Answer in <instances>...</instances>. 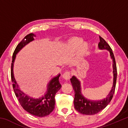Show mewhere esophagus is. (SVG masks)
<instances>
[{"mask_svg": "<svg viewBox=\"0 0 128 128\" xmlns=\"http://www.w3.org/2000/svg\"><path fill=\"white\" fill-rule=\"evenodd\" d=\"M62 77L65 80H69L70 79V72H65L63 74H62Z\"/></svg>", "mask_w": 128, "mask_h": 128, "instance_id": "esophagus-1", "label": "esophagus"}]
</instances>
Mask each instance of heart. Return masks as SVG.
I'll return each mask as SVG.
<instances>
[{
    "label": "heart",
    "instance_id": "1",
    "mask_svg": "<svg viewBox=\"0 0 128 128\" xmlns=\"http://www.w3.org/2000/svg\"><path fill=\"white\" fill-rule=\"evenodd\" d=\"M82 40L80 38H73L69 41L67 44L68 49L72 51H75L77 49V52L80 56H84L87 51L88 44L86 42H82Z\"/></svg>",
    "mask_w": 128,
    "mask_h": 128
}]
</instances>
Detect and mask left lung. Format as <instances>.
<instances>
[{"instance_id": "obj_1", "label": "left lung", "mask_w": 128, "mask_h": 128, "mask_svg": "<svg viewBox=\"0 0 128 128\" xmlns=\"http://www.w3.org/2000/svg\"><path fill=\"white\" fill-rule=\"evenodd\" d=\"M99 39H100V42L98 43V48L101 50H107L109 51L110 56L112 59L114 74L113 85L107 97L100 100L94 101L88 100L85 98L82 94L81 82L79 80L74 76H72L70 79L73 90L74 91V106L75 109L80 114H87V115H92V114H96L104 108H105L106 106L111 102L114 94V90H115L117 78V69L115 59H114L113 52L109 44L101 36H99Z\"/></svg>"}]
</instances>
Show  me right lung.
Masks as SVG:
<instances>
[{
	"label": "right lung",
	"mask_w": 128,
	"mask_h": 128,
	"mask_svg": "<svg viewBox=\"0 0 128 128\" xmlns=\"http://www.w3.org/2000/svg\"><path fill=\"white\" fill-rule=\"evenodd\" d=\"M34 36H36V35L33 33H30L25 36L15 49L12 56L11 79L15 95L24 109L32 115L42 118L50 114L55 108V96L56 92L62 87L59 81L60 74H58L50 80L47 85V89L46 93L42 96L38 98H32L23 92L17 85L14 74V62L17 54L28 43L34 40Z\"/></svg>",
	"instance_id": "add662e5"
}]
</instances>
